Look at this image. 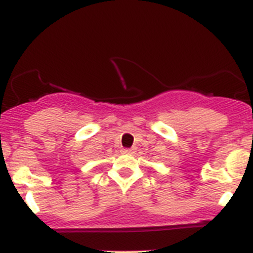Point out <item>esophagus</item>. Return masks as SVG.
<instances>
[{
    "label": "esophagus",
    "instance_id": "obj_1",
    "mask_svg": "<svg viewBox=\"0 0 253 253\" xmlns=\"http://www.w3.org/2000/svg\"><path fill=\"white\" fill-rule=\"evenodd\" d=\"M123 152L126 155H132V153H134V149H124Z\"/></svg>",
    "mask_w": 253,
    "mask_h": 253
}]
</instances>
